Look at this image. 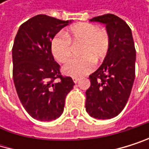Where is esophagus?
<instances>
[{"label": "esophagus", "mask_w": 149, "mask_h": 149, "mask_svg": "<svg viewBox=\"0 0 149 149\" xmlns=\"http://www.w3.org/2000/svg\"><path fill=\"white\" fill-rule=\"evenodd\" d=\"M72 80H73L74 83H78V82L79 81V78H73Z\"/></svg>", "instance_id": "esophagus-1"}]
</instances>
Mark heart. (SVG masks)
Segmentation results:
<instances>
[{
	"mask_svg": "<svg viewBox=\"0 0 149 149\" xmlns=\"http://www.w3.org/2000/svg\"><path fill=\"white\" fill-rule=\"evenodd\" d=\"M70 42L82 43L79 51L81 58L71 59L62 67L67 76L80 78L91 72L95 61L103 60L109 51L108 33L91 23H77L71 26L66 34H59L52 40L51 50L54 57L60 62L66 61L70 56Z\"/></svg>",
	"mask_w": 149,
	"mask_h": 149,
	"instance_id": "1",
	"label": "heart"
}]
</instances>
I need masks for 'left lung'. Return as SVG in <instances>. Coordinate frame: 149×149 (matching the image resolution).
<instances>
[{
  "instance_id": "1",
  "label": "left lung",
  "mask_w": 149,
  "mask_h": 149,
  "mask_svg": "<svg viewBox=\"0 0 149 149\" xmlns=\"http://www.w3.org/2000/svg\"><path fill=\"white\" fill-rule=\"evenodd\" d=\"M90 21L105 25L110 47L102 65L89 76L86 111L95 119H111L123 110L132 88L136 61L134 41L127 23L113 14L95 17Z\"/></svg>"
}]
</instances>
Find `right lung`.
Listing matches in <instances>:
<instances>
[{
  "label": "right lung",
  "mask_w": 149,
  "mask_h": 149,
  "mask_svg": "<svg viewBox=\"0 0 149 149\" xmlns=\"http://www.w3.org/2000/svg\"><path fill=\"white\" fill-rule=\"evenodd\" d=\"M70 22L37 15L19 26L14 40L13 80L17 94L26 111L38 121L59 118L66 95L75 85L71 78L61 76L51 50L55 35Z\"/></svg>",
  "instance_id": "obj_1"
}]
</instances>
